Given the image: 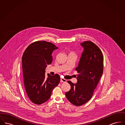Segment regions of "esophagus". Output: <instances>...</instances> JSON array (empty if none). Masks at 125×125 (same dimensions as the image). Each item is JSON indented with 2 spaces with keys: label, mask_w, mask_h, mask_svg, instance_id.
Returning a JSON list of instances; mask_svg holds the SVG:
<instances>
[{
  "label": "esophagus",
  "mask_w": 125,
  "mask_h": 125,
  "mask_svg": "<svg viewBox=\"0 0 125 125\" xmlns=\"http://www.w3.org/2000/svg\"><path fill=\"white\" fill-rule=\"evenodd\" d=\"M66 82V80H65V79H63V78H61L60 82H61V83H65Z\"/></svg>",
  "instance_id": "obj_1"
}]
</instances>
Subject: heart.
I'll return each mask as SVG.
<instances>
[{"label": "heart", "mask_w": 125, "mask_h": 125, "mask_svg": "<svg viewBox=\"0 0 125 125\" xmlns=\"http://www.w3.org/2000/svg\"><path fill=\"white\" fill-rule=\"evenodd\" d=\"M70 53H73V52H70Z\"/></svg>", "instance_id": "heart-1"}]
</instances>
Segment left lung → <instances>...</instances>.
Listing matches in <instances>:
<instances>
[{"instance_id":"obj_1","label":"left lung","mask_w":125,"mask_h":125,"mask_svg":"<svg viewBox=\"0 0 125 125\" xmlns=\"http://www.w3.org/2000/svg\"><path fill=\"white\" fill-rule=\"evenodd\" d=\"M81 44L84 51L75 69L77 83L68 81L71 89L65 93L68 100L75 106L82 105L91 99L103 73L104 57L99 48L89 41Z\"/></svg>"}]
</instances>
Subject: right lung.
<instances>
[{
  "mask_svg": "<svg viewBox=\"0 0 125 125\" xmlns=\"http://www.w3.org/2000/svg\"><path fill=\"white\" fill-rule=\"evenodd\" d=\"M50 42L38 41L31 43L22 57L24 87L30 100L36 104L45 103L60 83L58 74H45V68L52 62V53L57 49Z\"/></svg>",
  "mask_w": 125,
  "mask_h": 125,
  "instance_id": "obj_1",
  "label": "right lung"
}]
</instances>
